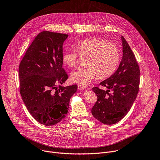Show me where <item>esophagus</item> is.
<instances>
[{"label": "esophagus", "mask_w": 160, "mask_h": 160, "mask_svg": "<svg viewBox=\"0 0 160 160\" xmlns=\"http://www.w3.org/2000/svg\"><path fill=\"white\" fill-rule=\"evenodd\" d=\"M78 89H80V90H85V89L87 88L86 86H83V85H78Z\"/></svg>", "instance_id": "obj_1"}]
</instances>
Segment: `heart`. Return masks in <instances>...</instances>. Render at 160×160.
Instances as JSON below:
<instances>
[{"instance_id": "b5f03b06", "label": "heart", "mask_w": 160, "mask_h": 160, "mask_svg": "<svg viewBox=\"0 0 160 160\" xmlns=\"http://www.w3.org/2000/svg\"><path fill=\"white\" fill-rule=\"evenodd\" d=\"M76 50L66 48L62 56V63L68 66H75L79 54L88 56L85 68L72 72L71 80L81 85H87L98 75L99 78L110 77L115 72L120 61V51L117 45L101 38H88L75 44Z\"/></svg>"}]
</instances>
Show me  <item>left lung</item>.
I'll use <instances>...</instances> for the list:
<instances>
[{
    "label": "left lung",
    "mask_w": 160,
    "mask_h": 160,
    "mask_svg": "<svg viewBox=\"0 0 160 160\" xmlns=\"http://www.w3.org/2000/svg\"><path fill=\"white\" fill-rule=\"evenodd\" d=\"M123 58L118 70L100 85L104 90L92 88L97 101L91 110L93 117L104 124L112 125L123 119L138 96L140 83V70L135 55L126 40L122 37Z\"/></svg>",
    "instance_id": "1"
}]
</instances>
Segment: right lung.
I'll return each instance as SVG.
<instances>
[{
	"instance_id": "obj_1",
	"label": "right lung",
	"mask_w": 160,
	"mask_h": 160,
	"mask_svg": "<svg viewBox=\"0 0 160 160\" xmlns=\"http://www.w3.org/2000/svg\"><path fill=\"white\" fill-rule=\"evenodd\" d=\"M68 35L38 33L19 66V92L33 118L52 126L66 117L77 85L62 87L68 75L62 68V44Z\"/></svg>"
}]
</instances>
